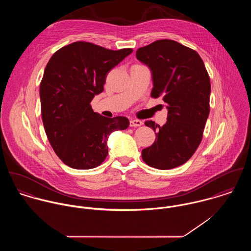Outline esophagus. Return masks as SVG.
Instances as JSON below:
<instances>
[{
	"label": "esophagus",
	"instance_id": "esophagus-1",
	"mask_svg": "<svg viewBox=\"0 0 251 251\" xmlns=\"http://www.w3.org/2000/svg\"><path fill=\"white\" fill-rule=\"evenodd\" d=\"M143 125V122H141V121H139V120H131L130 122H129V126H131V127H137V126H142Z\"/></svg>",
	"mask_w": 251,
	"mask_h": 251
}]
</instances>
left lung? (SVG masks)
Masks as SVG:
<instances>
[{
  "mask_svg": "<svg viewBox=\"0 0 251 251\" xmlns=\"http://www.w3.org/2000/svg\"><path fill=\"white\" fill-rule=\"evenodd\" d=\"M151 73V97L163 99L168 111L162 126L152 121L155 140L142 151L151 167L168 170L185 163L201 143L210 113V77L199 54L175 40H156L136 51Z\"/></svg>",
  "mask_w": 251,
  "mask_h": 251,
  "instance_id": "8db88e82",
  "label": "left lung"
}]
</instances>
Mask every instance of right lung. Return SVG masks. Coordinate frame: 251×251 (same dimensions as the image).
Wrapping results in <instances>:
<instances>
[{"instance_id":"obj_1","label":"right lung","mask_w":251,"mask_h":251,"mask_svg":"<svg viewBox=\"0 0 251 251\" xmlns=\"http://www.w3.org/2000/svg\"><path fill=\"white\" fill-rule=\"evenodd\" d=\"M132 53L76 41L53 54L40 82L41 117L47 138L60 159L74 169H92L108 154L110 133L126 129V117H103L91 101L103 92L108 72Z\"/></svg>"}]
</instances>
